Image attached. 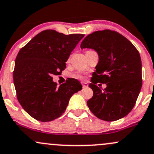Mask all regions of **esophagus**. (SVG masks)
Here are the masks:
<instances>
[{
	"label": "esophagus",
	"instance_id": "1",
	"mask_svg": "<svg viewBox=\"0 0 154 154\" xmlns=\"http://www.w3.org/2000/svg\"><path fill=\"white\" fill-rule=\"evenodd\" d=\"M82 87H83V88L87 87L88 83H86V82H82Z\"/></svg>",
	"mask_w": 154,
	"mask_h": 154
}]
</instances>
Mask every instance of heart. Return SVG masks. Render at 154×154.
Masks as SVG:
<instances>
[{
	"label": "heart",
	"mask_w": 154,
	"mask_h": 154,
	"mask_svg": "<svg viewBox=\"0 0 154 154\" xmlns=\"http://www.w3.org/2000/svg\"><path fill=\"white\" fill-rule=\"evenodd\" d=\"M73 77H74V78H76V79H79V80H82V79L83 78V76L81 75V74H74Z\"/></svg>",
	"instance_id": "b5f03b06"
}]
</instances>
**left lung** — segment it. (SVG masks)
Returning <instances> with one entry per match:
<instances>
[{
	"label": "left lung",
	"instance_id": "left-lung-1",
	"mask_svg": "<svg viewBox=\"0 0 154 154\" xmlns=\"http://www.w3.org/2000/svg\"><path fill=\"white\" fill-rule=\"evenodd\" d=\"M81 49L91 48L99 55V63L89 87L94 91L87 102L99 119L115 121L125 117L135 105L142 88V63L138 50L126 37L111 30L88 35ZM98 82L107 84L102 91Z\"/></svg>",
	"mask_w": 154,
	"mask_h": 154
}]
</instances>
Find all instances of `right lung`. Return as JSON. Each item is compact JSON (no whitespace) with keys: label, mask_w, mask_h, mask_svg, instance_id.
Listing matches in <instances>:
<instances>
[{"label":"right lung","mask_w":154,"mask_h":154,"mask_svg":"<svg viewBox=\"0 0 154 154\" xmlns=\"http://www.w3.org/2000/svg\"><path fill=\"white\" fill-rule=\"evenodd\" d=\"M84 36L45 30L18 52L13 72L17 97L34 119L48 122L59 118L72 96L82 89L80 82L74 78L58 87L52 76L65 69L71 52Z\"/></svg>","instance_id":"1"}]
</instances>
